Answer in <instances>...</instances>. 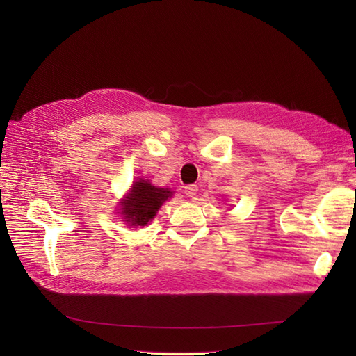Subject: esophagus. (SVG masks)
<instances>
[{
  "mask_svg": "<svg viewBox=\"0 0 356 356\" xmlns=\"http://www.w3.org/2000/svg\"><path fill=\"white\" fill-rule=\"evenodd\" d=\"M197 190H199V187L196 184H190V186L184 187V193L188 197H195L197 195Z\"/></svg>",
  "mask_w": 356,
  "mask_h": 356,
  "instance_id": "esophagus-1",
  "label": "esophagus"
}]
</instances>
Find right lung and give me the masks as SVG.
Here are the masks:
<instances>
[{
	"instance_id": "add662e5",
	"label": "right lung",
	"mask_w": 356,
	"mask_h": 356,
	"mask_svg": "<svg viewBox=\"0 0 356 356\" xmlns=\"http://www.w3.org/2000/svg\"><path fill=\"white\" fill-rule=\"evenodd\" d=\"M172 191L149 184L145 179L136 181L131 193L122 202V213L131 225H145L154 218L156 212L168 200Z\"/></svg>"
}]
</instances>
